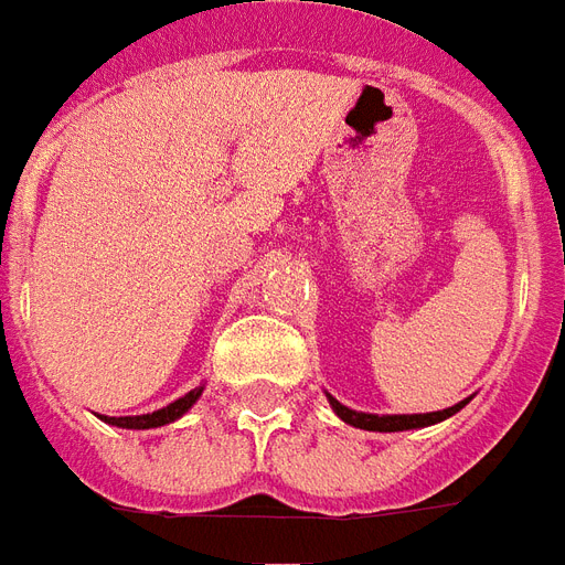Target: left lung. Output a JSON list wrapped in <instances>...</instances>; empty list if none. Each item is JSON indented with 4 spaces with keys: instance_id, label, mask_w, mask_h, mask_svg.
Segmentation results:
<instances>
[{
    "instance_id": "obj_1",
    "label": "left lung",
    "mask_w": 565,
    "mask_h": 565,
    "mask_svg": "<svg viewBox=\"0 0 565 565\" xmlns=\"http://www.w3.org/2000/svg\"><path fill=\"white\" fill-rule=\"evenodd\" d=\"M328 402L334 407V414H338L343 423H350L355 429H367V431H404V429H419V426H431V423H441V419L454 417L459 407H466V402L454 404V407H447V411H435V414H404V417H377V414H359V411H350V407H343L340 402H334L331 395H328Z\"/></svg>"
}]
</instances>
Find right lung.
<instances>
[{
    "instance_id": "add662e5",
    "label": "right lung",
    "mask_w": 565,
    "mask_h": 565,
    "mask_svg": "<svg viewBox=\"0 0 565 565\" xmlns=\"http://www.w3.org/2000/svg\"><path fill=\"white\" fill-rule=\"evenodd\" d=\"M200 392H203V386H200V390H191L188 395H182L179 402L167 404V407L154 411V414H142V417H103V419L111 423V426H121V429H154V426H167V423H173V419L182 417L188 407L198 402Z\"/></svg>"
}]
</instances>
